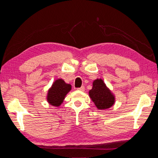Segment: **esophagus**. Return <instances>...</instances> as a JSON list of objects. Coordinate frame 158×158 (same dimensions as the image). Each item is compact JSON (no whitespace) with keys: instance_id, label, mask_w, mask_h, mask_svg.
<instances>
[{"instance_id":"esophagus-1","label":"esophagus","mask_w":158,"mask_h":158,"mask_svg":"<svg viewBox=\"0 0 158 158\" xmlns=\"http://www.w3.org/2000/svg\"><path fill=\"white\" fill-rule=\"evenodd\" d=\"M77 89L80 90V91L83 92V91H84V90H85V88H84V86H81V88H77Z\"/></svg>"}]
</instances>
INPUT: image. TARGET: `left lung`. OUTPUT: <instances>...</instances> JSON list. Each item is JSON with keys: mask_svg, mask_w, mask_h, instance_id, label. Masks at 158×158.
Here are the masks:
<instances>
[{"mask_svg": "<svg viewBox=\"0 0 158 158\" xmlns=\"http://www.w3.org/2000/svg\"><path fill=\"white\" fill-rule=\"evenodd\" d=\"M89 94L98 109L110 108L115 101L114 96L106 88L102 79H96L93 82V87Z\"/></svg>", "mask_w": 158, "mask_h": 158, "instance_id": "left-lung-1", "label": "left lung"}]
</instances>
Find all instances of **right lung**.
Returning a JSON list of instances; mask_svg holds the SVG:
<instances>
[{
	"instance_id": "1",
	"label": "right lung",
	"mask_w": 158,
	"mask_h": 158,
	"mask_svg": "<svg viewBox=\"0 0 158 158\" xmlns=\"http://www.w3.org/2000/svg\"><path fill=\"white\" fill-rule=\"evenodd\" d=\"M70 89L71 85L66 84L62 79L56 80L48 92V102L53 106H58L60 105Z\"/></svg>"
}]
</instances>
